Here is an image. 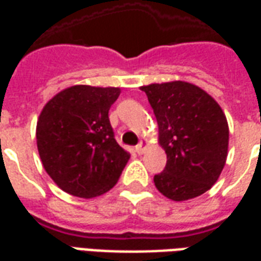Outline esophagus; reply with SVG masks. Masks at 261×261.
Instances as JSON below:
<instances>
[{
  "label": "esophagus",
  "mask_w": 261,
  "mask_h": 261,
  "mask_svg": "<svg viewBox=\"0 0 261 261\" xmlns=\"http://www.w3.org/2000/svg\"><path fill=\"white\" fill-rule=\"evenodd\" d=\"M148 145H149V144H148V141H146V140L141 141L140 144H138V145L136 146L137 153H138V155H142V153H144V152H145L146 148H148Z\"/></svg>",
  "instance_id": "esophagus-1"
}]
</instances>
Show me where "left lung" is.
<instances>
[{
	"instance_id": "left-lung-1",
	"label": "left lung",
	"mask_w": 261,
	"mask_h": 261,
	"mask_svg": "<svg viewBox=\"0 0 261 261\" xmlns=\"http://www.w3.org/2000/svg\"><path fill=\"white\" fill-rule=\"evenodd\" d=\"M145 91L167 155L153 177L160 194L175 202L194 199L219 179L228 155L227 117L213 96L187 82L155 83Z\"/></svg>"
}]
</instances>
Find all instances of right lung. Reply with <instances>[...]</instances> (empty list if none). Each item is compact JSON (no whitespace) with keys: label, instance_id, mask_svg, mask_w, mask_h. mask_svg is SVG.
<instances>
[{"label":"right lung","instance_id":"right-lung-1","mask_svg":"<svg viewBox=\"0 0 261 261\" xmlns=\"http://www.w3.org/2000/svg\"><path fill=\"white\" fill-rule=\"evenodd\" d=\"M117 87L71 86L42 108L36 138L40 159L54 182L84 199L112 190L130 159L115 140L109 109Z\"/></svg>","mask_w":261,"mask_h":261}]
</instances>
